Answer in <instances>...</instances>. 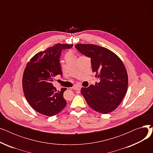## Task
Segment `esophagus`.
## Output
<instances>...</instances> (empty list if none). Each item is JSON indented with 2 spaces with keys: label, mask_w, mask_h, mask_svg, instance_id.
I'll return each instance as SVG.
<instances>
[{
  "label": "esophagus",
  "mask_w": 153,
  "mask_h": 153,
  "mask_svg": "<svg viewBox=\"0 0 153 153\" xmlns=\"http://www.w3.org/2000/svg\"><path fill=\"white\" fill-rule=\"evenodd\" d=\"M81 86H79V85H75V86H74V87H72V89H74V90H76V91H78V90L81 89Z\"/></svg>",
  "instance_id": "esophagus-1"
}]
</instances>
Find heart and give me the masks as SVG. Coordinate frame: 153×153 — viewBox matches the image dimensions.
I'll use <instances>...</instances> for the list:
<instances>
[{
    "instance_id": "1",
    "label": "heart",
    "mask_w": 153,
    "mask_h": 153,
    "mask_svg": "<svg viewBox=\"0 0 153 153\" xmlns=\"http://www.w3.org/2000/svg\"><path fill=\"white\" fill-rule=\"evenodd\" d=\"M66 55H74V53L72 52V51H69V52L67 53Z\"/></svg>"
}]
</instances>
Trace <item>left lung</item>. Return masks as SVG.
<instances>
[{
  "label": "left lung",
  "instance_id": "left-lung-1",
  "mask_svg": "<svg viewBox=\"0 0 153 153\" xmlns=\"http://www.w3.org/2000/svg\"><path fill=\"white\" fill-rule=\"evenodd\" d=\"M72 46L73 45L56 44L36 54L27 64L22 79L24 95L30 105L40 114L52 117L66 105L63 97L66 88L57 91L52 82L53 77H62L59 61L62 51Z\"/></svg>",
  "mask_w": 153,
  "mask_h": 153
}]
</instances>
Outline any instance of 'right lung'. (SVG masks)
I'll return each mask as SVG.
<instances>
[{
	"mask_svg": "<svg viewBox=\"0 0 153 153\" xmlns=\"http://www.w3.org/2000/svg\"><path fill=\"white\" fill-rule=\"evenodd\" d=\"M76 49L91 58L93 72L100 79L81 92L93 110L103 114L115 110L127 91L128 74L122 60L105 48L90 44H77Z\"/></svg>",
	"mask_w": 153,
	"mask_h": 153,
	"instance_id": "obj_1",
	"label": "right lung"
}]
</instances>
